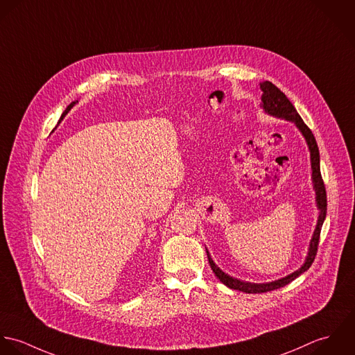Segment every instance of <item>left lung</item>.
Segmentation results:
<instances>
[{
  "label": "left lung",
  "instance_id": "1",
  "mask_svg": "<svg viewBox=\"0 0 355 355\" xmlns=\"http://www.w3.org/2000/svg\"><path fill=\"white\" fill-rule=\"evenodd\" d=\"M259 85H261V90H262L261 108L265 111V114L279 118V119H285L288 122H293L295 126L297 128V130L304 137L306 144L309 146L310 164H311V181H313V189L315 192V205L318 209V219H317V225H315L314 233H313L310 244H309V251H307L304 263L293 273L285 276L283 279L270 282V283H250V282H243V280L229 276L222 269H219L218 265H215L209 250H206L210 266L213 269L214 275L218 277V280L220 283L225 284L226 286H229L230 289H237V291H241L245 293H261V292H269V291L282 288L284 285L293 282L302 273H304L311 266V263L315 258L321 227H322V223L327 216V192H325V185H324L321 171H320V150H318L317 142H315L311 130L304 125V122L302 121L300 115L297 114V111L295 110L292 103L286 98V96L277 86H275L269 80H263Z\"/></svg>",
  "mask_w": 355,
  "mask_h": 355
}]
</instances>
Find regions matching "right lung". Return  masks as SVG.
Segmentation results:
<instances>
[{"label": "right lung", "instance_id": "obj_1", "mask_svg": "<svg viewBox=\"0 0 355 355\" xmlns=\"http://www.w3.org/2000/svg\"><path fill=\"white\" fill-rule=\"evenodd\" d=\"M76 103H78V100H76V101H72L71 104H70V105H69V107H67V108H66V111H64V112H63V114H62V118H60V121H59V123H60V122H62V121H63V118H64V116H66V115H67V114H69V111H70V110H71L72 107H73V105H75V104H76Z\"/></svg>", "mask_w": 355, "mask_h": 355}]
</instances>
